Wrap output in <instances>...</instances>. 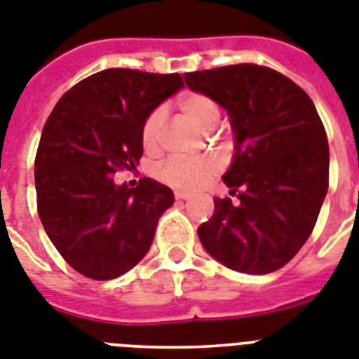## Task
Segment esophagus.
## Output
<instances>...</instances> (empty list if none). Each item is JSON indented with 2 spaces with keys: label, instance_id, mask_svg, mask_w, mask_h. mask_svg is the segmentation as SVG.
Masks as SVG:
<instances>
[{
  "label": "esophagus",
  "instance_id": "obj_1",
  "mask_svg": "<svg viewBox=\"0 0 359 359\" xmlns=\"http://www.w3.org/2000/svg\"><path fill=\"white\" fill-rule=\"evenodd\" d=\"M174 198H176L177 201H185V200H191V194H187V192L177 191V192H174Z\"/></svg>",
  "mask_w": 359,
  "mask_h": 359
}]
</instances>
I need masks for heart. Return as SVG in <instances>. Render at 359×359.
<instances>
[{"label": "heart", "mask_w": 359, "mask_h": 359, "mask_svg": "<svg viewBox=\"0 0 359 359\" xmlns=\"http://www.w3.org/2000/svg\"><path fill=\"white\" fill-rule=\"evenodd\" d=\"M177 109L182 111L185 119L191 121L201 133L215 132L220 124V106L212 97L205 93H189L180 95L177 99ZM163 128H165V111L161 108L152 109L147 115L143 126H141V143L147 152L154 154L161 148ZM218 170V163L211 158L205 159H168L161 168H159V177L168 183L174 189L182 191H192L198 189L203 183H207Z\"/></svg>", "instance_id": "1"}]
</instances>
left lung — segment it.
I'll use <instances>...</instances> for the list:
<instances>
[{"label": "left lung", "instance_id": "1", "mask_svg": "<svg viewBox=\"0 0 359 359\" xmlns=\"http://www.w3.org/2000/svg\"><path fill=\"white\" fill-rule=\"evenodd\" d=\"M192 91L218 102L236 135L224 174L231 198L215 200L198 227L212 259L250 275L277 271L312 235L328 191V141L303 88L279 71L236 64L185 73Z\"/></svg>", "mask_w": 359, "mask_h": 359}]
</instances>
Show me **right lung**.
I'll use <instances>...</instances> for the list:
<instances>
[{"instance_id": "right-lung-1", "label": "right lung", "mask_w": 359, "mask_h": 359, "mask_svg": "<svg viewBox=\"0 0 359 359\" xmlns=\"http://www.w3.org/2000/svg\"><path fill=\"white\" fill-rule=\"evenodd\" d=\"M180 88V73L99 71L62 95L43 126L34 159L38 215L58 253L88 279H115L137 264L174 203L156 180L128 189L115 174L135 170L147 115Z\"/></svg>"}]
</instances>
